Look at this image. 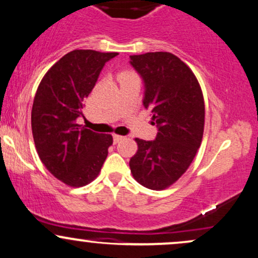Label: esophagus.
<instances>
[{"label": "esophagus", "mask_w": 258, "mask_h": 258, "mask_svg": "<svg viewBox=\"0 0 258 258\" xmlns=\"http://www.w3.org/2000/svg\"><path fill=\"white\" fill-rule=\"evenodd\" d=\"M112 138H114V143H118L120 141H122V136H118V135H114L112 136Z\"/></svg>", "instance_id": "esophagus-1"}]
</instances>
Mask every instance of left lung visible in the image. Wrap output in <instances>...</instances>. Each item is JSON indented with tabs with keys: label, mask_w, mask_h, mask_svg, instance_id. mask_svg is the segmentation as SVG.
<instances>
[{
	"label": "left lung",
	"mask_w": 258,
	"mask_h": 258,
	"mask_svg": "<svg viewBox=\"0 0 258 258\" xmlns=\"http://www.w3.org/2000/svg\"><path fill=\"white\" fill-rule=\"evenodd\" d=\"M143 79V105L152 111L154 141L136 138L138 151L130 160L134 177L151 189H164L188 169L205 130V100L196 76L170 52L130 56Z\"/></svg>",
	"instance_id": "obj_1"
}]
</instances>
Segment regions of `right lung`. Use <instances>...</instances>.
Instances as JSON below:
<instances>
[{"label":"right lung","mask_w":258,"mask_h":258,"mask_svg":"<svg viewBox=\"0 0 258 258\" xmlns=\"http://www.w3.org/2000/svg\"><path fill=\"white\" fill-rule=\"evenodd\" d=\"M117 52L73 50L41 79L34 98L32 131L39 158L55 177L81 187L99 175L112 136L81 127L84 100ZM84 117V116H83Z\"/></svg>","instance_id":"obj_1"}]
</instances>
